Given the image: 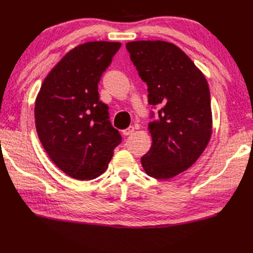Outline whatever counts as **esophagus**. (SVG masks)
Segmentation results:
<instances>
[{"label": "esophagus", "instance_id": "esophagus-1", "mask_svg": "<svg viewBox=\"0 0 253 253\" xmlns=\"http://www.w3.org/2000/svg\"><path fill=\"white\" fill-rule=\"evenodd\" d=\"M134 132V126H128L127 128H126V130H123L122 131V133L125 134L126 136H127V135H131V134Z\"/></svg>", "mask_w": 253, "mask_h": 253}]
</instances>
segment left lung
I'll use <instances>...</instances> for the list:
<instances>
[{
  "label": "left lung",
  "mask_w": 253,
  "mask_h": 253,
  "mask_svg": "<svg viewBox=\"0 0 253 253\" xmlns=\"http://www.w3.org/2000/svg\"><path fill=\"white\" fill-rule=\"evenodd\" d=\"M131 60L148 86V103L161 104L149 122L151 147L142 157L147 175L168 179L192 167L212 135L210 89L206 77L175 44L126 43Z\"/></svg>",
  "instance_id": "obj_1"
}]
</instances>
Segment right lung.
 <instances>
[{
  "mask_svg": "<svg viewBox=\"0 0 253 253\" xmlns=\"http://www.w3.org/2000/svg\"><path fill=\"white\" fill-rule=\"evenodd\" d=\"M120 42L94 41L69 50L44 79L35 107L40 142L56 167L76 179H93L107 169L121 143L98 82Z\"/></svg>",
  "mask_w": 253,
  "mask_h": 253,
  "instance_id": "right-lung-1",
  "label": "right lung"
}]
</instances>
